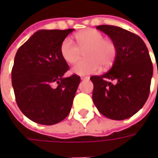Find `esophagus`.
Masks as SVG:
<instances>
[{"label": "esophagus", "instance_id": "esophagus-1", "mask_svg": "<svg viewBox=\"0 0 158 158\" xmlns=\"http://www.w3.org/2000/svg\"><path fill=\"white\" fill-rule=\"evenodd\" d=\"M80 79H89V77H88V76H81V77H80Z\"/></svg>", "mask_w": 158, "mask_h": 158}]
</instances>
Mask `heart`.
I'll return each instance as SVG.
<instances>
[{
	"label": "heart",
	"mask_w": 158,
	"mask_h": 158,
	"mask_svg": "<svg viewBox=\"0 0 158 158\" xmlns=\"http://www.w3.org/2000/svg\"><path fill=\"white\" fill-rule=\"evenodd\" d=\"M78 45L70 38H66L61 45V55L66 62L73 64L79 61L82 53L85 58L72 69V72L78 75H86L96 73L100 66L108 69L115 61L117 56L116 44L98 30L89 29L76 35Z\"/></svg>",
	"instance_id": "b5f03b06"
}]
</instances>
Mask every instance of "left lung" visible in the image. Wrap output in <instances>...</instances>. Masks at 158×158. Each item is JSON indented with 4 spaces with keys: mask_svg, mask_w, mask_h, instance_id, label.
<instances>
[{
    "mask_svg": "<svg viewBox=\"0 0 158 158\" xmlns=\"http://www.w3.org/2000/svg\"><path fill=\"white\" fill-rule=\"evenodd\" d=\"M117 46L113 67L102 75L91 76L94 104L102 115L123 120L135 114L149 96L152 62L142 39L120 27H96ZM112 81H114L113 83Z\"/></svg>",
    "mask_w": 158,
    "mask_h": 158,
    "instance_id": "obj_1",
    "label": "left lung"
}]
</instances>
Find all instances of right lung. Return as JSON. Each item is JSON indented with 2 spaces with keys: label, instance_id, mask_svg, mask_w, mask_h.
<instances>
[{
  "label": "right lung",
  "instance_id": "add662e5",
  "mask_svg": "<svg viewBox=\"0 0 158 158\" xmlns=\"http://www.w3.org/2000/svg\"><path fill=\"white\" fill-rule=\"evenodd\" d=\"M73 30H39L16 53L12 69L16 102L37 123L56 124L70 113L80 77H63L69 68L61 55V45Z\"/></svg>",
  "mask_w": 158,
  "mask_h": 158
}]
</instances>
